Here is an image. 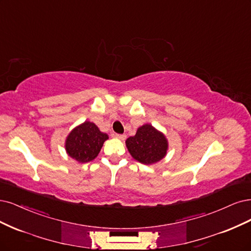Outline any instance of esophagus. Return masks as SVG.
<instances>
[{
  "instance_id": "obj_1",
  "label": "esophagus",
  "mask_w": 251,
  "mask_h": 251,
  "mask_svg": "<svg viewBox=\"0 0 251 251\" xmlns=\"http://www.w3.org/2000/svg\"><path fill=\"white\" fill-rule=\"evenodd\" d=\"M115 137L117 138V139H119V140H123V141H124V140H126V136L125 134H123V135H122V134H116V135H115Z\"/></svg>"
}]
</instances>
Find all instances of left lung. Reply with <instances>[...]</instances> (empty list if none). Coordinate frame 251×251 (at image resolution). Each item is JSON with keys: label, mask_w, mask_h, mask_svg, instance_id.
I'll return each instance as SVG.
<instances>
[{"label": "left lung", "mask_w": 251, "mask_h": 251, "mask_svg": "<svg viewBox=\"0 0 251 251\" xmlns=\"http://www.w3.org/2000/svg\"><path fill=\"white\" fill-rule=\"evenodd\" d=\"M126 145L132 157L145 165L160 162L168 151L166 136L150 124L138 127L136 135L128 137Z\"/></svg>", "instance_id": "1"}]
</instances>
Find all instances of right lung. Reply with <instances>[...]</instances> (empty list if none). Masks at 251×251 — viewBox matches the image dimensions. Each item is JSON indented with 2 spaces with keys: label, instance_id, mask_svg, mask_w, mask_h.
Instances as JSON below:
<instances>
[{
  "label": "right lung",
  "instance_id": "right-lung-1",
  "mask_svg": "<svg viewBox=\"0 0 251 251\" xmlns=\"http://www.w3.org/2000/svg\"><path fill=\"white\" fill-rule=\"evenodd\" d=\"M108 139L109 136L100 132L96 124L86 120L67 135L65 151L76 162L87 163L98 157L103 142Z\"/></svg>",
  "mask_w": 251,
  "mask_h": 251
}]
</instances>
